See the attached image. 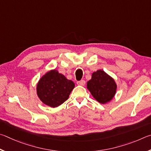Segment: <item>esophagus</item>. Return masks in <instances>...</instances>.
<instances>
[{"label":"esophagus","mask_w":151,"mask_h":151,"mask_svg":"<svg viewBox=\"0 0 151 151\" xmlns=\"http://www.w3.org/2000/svg\"><path fill=\"white\" fill-rule=\"evenodd\" d=\"M77 84L79 86H84L86 84V81L85 80H81V81H77Z\"/></svg>","instance_id":"esophagus-1"}]
</instances>
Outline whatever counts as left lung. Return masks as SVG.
Returning <instances> with one entry per match:
<instances>
[{
  "mask_svg": "<svg viewBox=\"0 0 151 151\" xmlns=\"http://www.w3.org/2000/svg\"><path fill=\"white\" fill-rule=\"evenodd\" d=\"M87 88L97 101L105 104L114 97L117 84L114 79L99 70L92 73L91 79L87 83Z\"/></svg>",
  "mask_w": 151,
  "mask_h": 151,
  "instance_id": "left-lung-1",
  "label": "left lung"
}]
</instances>
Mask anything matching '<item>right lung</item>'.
<instances>
[{"instance_id": "add662e5", "label": "right lung", "mask_w": 151, "mask_h": 151, "mask_svg": "<svg viewBox=\"0 0 151 151\" xmlns=\"http://www.w3.org/2000/svg\"><path fill=\"white\" fill-rule=\"evenodd\" d=\"M75 87L71 80H69L56 70H52L40 79L36 87L37 95L45 105L57 107L68 99Z\"/></svg>"}]
</instances>
